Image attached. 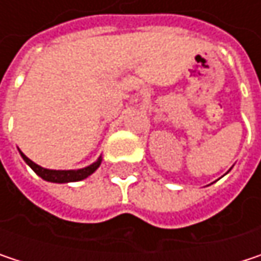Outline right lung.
Here are the masks:
<instances>
[{
  "mask_svg": "<svg viewBox=\"0 0 261 261\" xmlns=\"http://www.w3.org/2000/svg\"><path fill=\"white\" fill-rule=\"evenodd\" d=\"M22 159L25 160V163L39 175L42 177L43 180L46 181H53V182H69V181H80V180H84L86 177H89L90 174H93L98 166L101 165V160L95 162L93 165L84 168V169H79V171H53V169H45L39 165H36L34 162H31L25 154H22Z\"/></svg>",
  "mask_w": 261,
  "mask_h": 261,
  "instance_id": "obj_1",
  "label": "right lung"
}]
</instances>
